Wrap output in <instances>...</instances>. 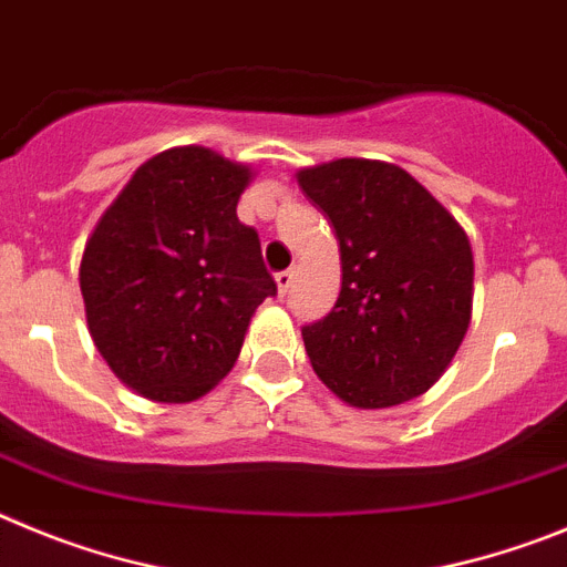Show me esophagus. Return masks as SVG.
<instances>
[{"label":"esophagus","instance_id":"obj_1","mask_svg":"<svg viewBox=\"0 0 567 567\" xmlns=\"http://www.w3.org/2000/svg\"><path fill=\"white\" fill-rule=\"evenodd\" d=\"M293 277H296L293 268H290V271H279V274H277V288H279V296H285V293H288L290 288H293Z\"/></svg>","mask_w":567,"mask_h":567}]
</instances>
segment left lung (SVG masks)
<instances>
[{"instance_id":"left-lung-1","label":"left lung","mask_w":567,"mask_h":567,"mask_svg":"<svg viewBox=\"0 0 567 567\" xmlns=\"http://www.w3.org/2000/svg\"><path fill=\"white\" fill-rule=\"evenodd\" d=\"M296 181L336 228L341 254L333 310L302 328L316 375L359 410L423 395L472 321L466 231L395 163L341 157Z\"/></svg>"}]
</instances>
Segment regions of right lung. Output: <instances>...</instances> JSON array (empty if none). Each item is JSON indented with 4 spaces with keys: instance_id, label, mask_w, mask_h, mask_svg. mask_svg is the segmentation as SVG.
Wrapping results in <instances>:
<instances>
[{
    "instance_id": "1",
    "label": "right lung",
    "mask_w": 567,
    "mask_h": 567,
    "mask_svg": "<svg viewBox=\"0 0 567 567\" xmlns=\"http://www.w3.org/2000/svg\"><path fill=\"white\" fill-rule=\"evenodd\" d=\"M254 172L206 146L137 166L81 257L86 328L110 370L161 404L206 395L231 370L277 282L237 217Z\"/></svg>"
}]
</instances>
